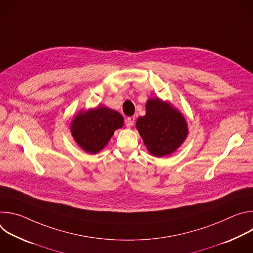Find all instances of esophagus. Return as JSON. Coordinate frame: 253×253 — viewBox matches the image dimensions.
<instances>
[{"label": "esophagus", "instance_id": "34e87169", "mask_svg": "<svg viewBox=\"0 0 253 253\" xmlns=\"http://www.w3.org/2000/svg\"><path fill=\"white\" fill-rule=\"evenodd\" d=\"M135 120H136L135 116H130V117H128L127 120H126V125H127L128 127H131V126L135 123Z\"/></svg>", "mask_w": 253, "mask_h": 253}]
</instances>
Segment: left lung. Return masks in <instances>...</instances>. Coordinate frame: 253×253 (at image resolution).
Instances as JSON below:
<instances>
[{"mask_svg": "<svg viewBox=\"0 0 253 253\" xmlns=\"http://www.w3.org/2000/svg\"><path fill=\"white\" fill-rule=\"evenodd\" d=\"M136 127L148 151L156 157L174 152L188 133L181 113L159 98L148 100L146 115L138 118Z\"/></svg>", "mask_w": 253, "mask_h": 253, "instance_id": "1", "label": "left lung"}]
</instances>
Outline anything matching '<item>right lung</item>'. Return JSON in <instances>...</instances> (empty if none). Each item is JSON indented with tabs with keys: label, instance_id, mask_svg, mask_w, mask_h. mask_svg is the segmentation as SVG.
Returning a JSON list of instances; mask_svg holds the SVG:
<instances>
[{
	"label": "right lung",
	"instance_id": "obj_1",
	"mask_svg": "<svg viewBox=\"0 0 253 253\" xmlns=\"http://www.w3.org/2000/svg\"><path fill=\"white\" fill-rule=\"evenodd\" d=\"M123 126V117L107 107H98L79 113L71 126L72 135L79 146L91 154L103 149L114 131Z\"/></svg>",
	"mask_w": 253,
	"mask_h": 253
}]
</instances>
